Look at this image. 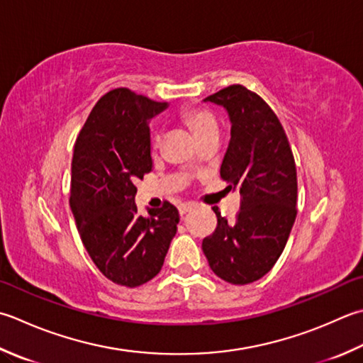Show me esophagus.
I'll use <instances>...</instances> for the list:
<instances>
[{"label":"esophagus","mask_w":363,"mask_h":363,"mask_svg":"<svg viewBox=\"0 0 363 363\" xmlns=\"http://www.w3.org/2000/svg\"><path fill=\"white\" fill-rule=\"evenodd\" d=\"M190 209H191V204H190V203H182V204H179V214H181V217L186 216Z\"/></svg>","instance_id":"esophagus-1"}]
</instances>
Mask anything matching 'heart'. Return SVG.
Wrapping results in <instances>:
<instances>
[{
	"instance_id": "b5f03b06",
	"label": "heart",
	"mask_w": 363,
	"mask_h": 363,
	"mask_svg": "<svg viewBox=\"0 0 363 363\" xmlns=\"http://www.w3.org/2000/svg\"><path fill=\"white\" fill-rule=\"evenodd\" d=\"M184 123L187 124L189 129L194 132L195 138L200 140L206 135L209 133H214L218 132V125H217V121L216 116L212 115L209 110H204V108H187L182 111L181 115ZM154 145L159 146L160 145V137L157 135L154 140Z\"/></svg>"
}]
</instances>
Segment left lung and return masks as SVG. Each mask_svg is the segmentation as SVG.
Instances as JSON below:
<instances>
[{"label": "left lung", "mask_w": 363, "mask_h": 363, "mask_svg": "<svg viewBox=\"0 0 363 363\" xmlns=\"http://www.w3.org/2000/svg\"><path fill=\"white\" fill-rule=\"evenodd\" d=\"M223 106L231 140L220 176L239 190L234 222L217 216V228L203 239V252L220 279L247 285L264 277L286 245L296 220L297 173L289 141L279 118L242 84H231L204 99Z\"/></svg>", "instance_id": "left-lung-1"}]
</instances>
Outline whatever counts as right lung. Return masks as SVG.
Listing matches in <instances>:
<instances>
[{
  "mask_svg": "<svg viewBox=\"0 0 363 363\" xmlns=\"http://www.w3.org/2000/svg\"><path fill=\"white\" fill-rule=\"evenodd\" d=\"M168 106L127 88L106 92L74 146L70 209L82 242L106 279L135 288L160 272L179 212L165 201L140 216L135 182L152 169L149 121Z\"/></svg>",
  "mask_w": 363,
  "mask_h": 363,
  "instance_id": "1",
  "label": "right lung"
}]
</instances>
